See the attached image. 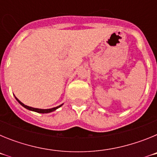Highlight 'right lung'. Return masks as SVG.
Instances as JSON below:
<instances>
[{
	"mask_svg": "<svg viewBox=\"0 0 157 157\" xmlns=\"http://www.w3.org/2000/svg\"><path fill=\"white\" fill-rule=\"evenodd\" d=\"M16 99L17 100V101L19 102L20 105H22V106H23L24 108H26L27 109H28V110H30V111H34V112H38V113H48V112H53V111H55L56 109H57L58 108H59V107H61L63 105H59V106L57 107H55V108H52V109H35V108H32V107H29L27 106V105H25L24 104H23L20 101H19V100L17 99V98H16Z\"/></svg>",
	"mask_w": 157,
	"mask_h": 157,
	"instance_id": "add662e5",
	"label": "right lung"
}]
</instances>
